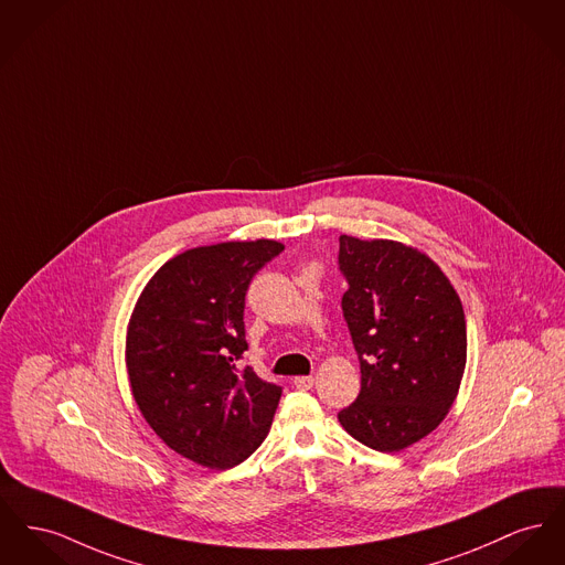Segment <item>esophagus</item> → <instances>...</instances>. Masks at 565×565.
I'll list each match as a JSON object with an SVG mask.
<instances>
[{
	"mask_svg": "<svg viewBox=\"0 0 565 565\" xmlns=\"http://www.w3.org/2000/svg\"><path fill=\"white\" fill-rule=\"evenodd\" d=\"M313 377L311 375H299V377H295V386L297 388H311L313 386Z\"/></svg>",
	"mask_w": 565,
	"mask_h": 565,
	"instance_id": "34e87169",
	"label": "esophagus"
}]
</instances>
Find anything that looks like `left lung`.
<instances>
[{
  "label": "left lung",
  "instance_id": "8db88e82",
  "mask_svg": "<svg viewBox=\"0 0 565 565\" xmlns=\"http://www.w3.org/2000/svg\"><path fill=\"white\" fill-rule=\"evenodd\" d=\"M343 318L361 361V393L337 414L354 439L398 452L452 407L467 361L463 305L431 258L397 241L339 236Z\"/></svg>",
  "mask_w": 565,
  "mask_h": 565
}]
</instances>
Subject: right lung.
<instances>
[{
  "label": "right lung",
  "instance_id": "add662e5",
  "mask_svg": "<svg viewBox=\"0 0 565 565\" xmlns=\"http://www.w3.org/2000/svg\"><path fill=\"white\" fill-rule=\"evenodd\" d=\"M281 252L268 238L188 249L149 279L134 307L126 341L134 401L168 448L194 463H243L270 429L281 386L238 361L247 288Z\"/></svg>",
  "mask_w": 565,
  "mask_h": 565
}]
</instances>
